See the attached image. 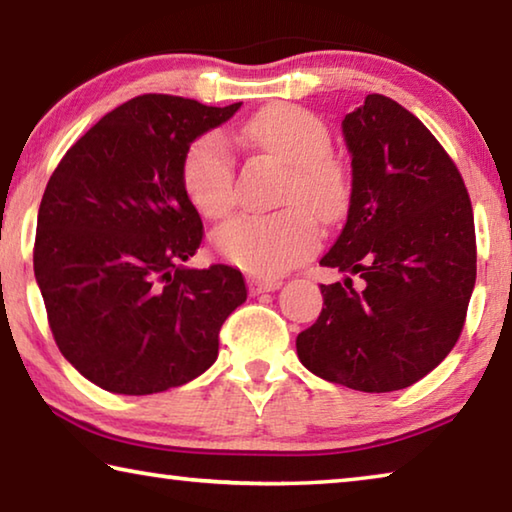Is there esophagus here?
<instances>
[{"label": "esophagus", "instance_id": "obj_1", "mask_svg": "<svg viewBox=\"0 0 512 512\" xmlns=\"http://www.w3.org/2000/svg\"><path fill=\"white\" fill-rule=\"evenodd\" d=\"M280 287H282L280 280H250L248 282V289L253 296H259V293H264V291H275Z\"/></svg>", "mask_w": 512, "mask_h": 512}]
</instances>
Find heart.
<instances>
[{
  "label": "heart",
  "mask_w": 512,
  "mask_h": 512,
  "mask_svg": "<svg viewBox=\"0 0 512 512\" xmlns=\"http://www.w3.org/2000/svg\"><path fill=\"white\" fill-rule=\"evenodd\" d=\"M235 140L282 162L287 180L280 212L237 216L214 232V248L250 275L275 277L314 253L318 223L332 225L350 201V176L332 153L325 121L293 103H273L241 121ZM183 187L196 212L210 221L235 207V162L219 135L205 133L183 158Z\"/></svg>",
  "instance_id": "heart-1"
}]
</instances>
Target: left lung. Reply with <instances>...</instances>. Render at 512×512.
Segmentation results:
<instances>
[{"label": "left lung", "instance_id": "obj_1", "mask_svg": "<svg viewBox=\"0 0 512 512\" xmlns=\"http://www.w3.org/2000/svg\"><path fill=\"white\" fill-rule=\"evenodd\" d=\"M343 135L350 210L320 264L348 277L320 284L323 311L296 348L318 377L391 393L436 368L463 332L476 280L472 203L429 128L384 94L345 115Z\"/></svg>", "mask_w": 512, "mask_h": 512}]
</instances>
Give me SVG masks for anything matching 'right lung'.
<instances>
[{"mask_svg":"<svg viewBox=\"0 0 512 512\" xmlns=\"http://www.w3.org/2000/svg\"><path fill=\"white\" fill-rule=\"evenodd\" d=\"M239 106L142 94L101 117L51 173L33 271L58 350L103 391L151 395L203 375L248 296L237 268L183 266L203 241L183 158Z\"/></svg>","mask_w":512,"mask_h":512,"instance_id":"1","label":"right lung"}]
</instances>
